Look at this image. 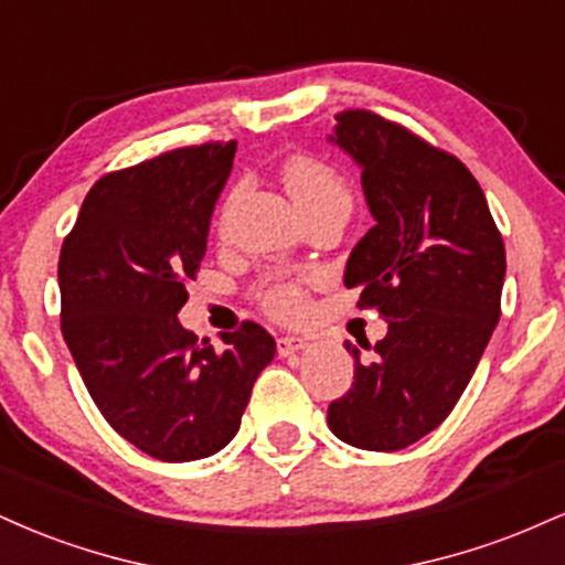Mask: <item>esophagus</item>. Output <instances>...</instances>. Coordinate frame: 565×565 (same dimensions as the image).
<instances>
[{
  "instance_id": "1",
  "label": "esophagus",
  "mask_w": 565,
  "mask_h": 565,
  "mask_svg": "<svg viewBox=\"0 0 565 565\" xmlns=\"http://www.w3.org/2000/svg\"><path fill=\"white\" fill-rule=\"evenodd\" d=\"M276 348H278V355H281V359H291V355L302 353V350L308 348V340H302V337L284 334L276 340Z\"/></svg>"
}]
</instances>
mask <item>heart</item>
<instances>
[{"label":"heart","instance_id":"b5f03b06","mask_svg":"<svg viewBox=\"0 0 565 565\" xmlns=\"http://www.w3.org/2000/svg\"><path fill=\"white\" fill-rule=\"evenodd\" d=\"M281 180L289 196L302 212L313 206L329 204V201H350L348 188L334 167L310 153H295L284 161ZM257 300L274 319L295 321L308 310V295H305V278H268L257 289Z\"/></svg>","mask_w":565,"mask_h":565}]
</instances>
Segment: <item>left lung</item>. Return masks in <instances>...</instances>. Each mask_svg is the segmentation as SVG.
<instances>
[{"label":"left lung","mask_w":565,"mask_h":565,"mask_svg":"<svg viewBox=\"0 0 565 565\" xmlns=\"http://www.w3.org/2000/svg\"><path fill=\"white\" fill-rule=\"evenodd\" d=\"M334 140L361 167L374 228L350 252L345 287L380 310L387 334L353 355L329 430L350 446L398 451L457 406L502 316L504 244L472 172L380 114H337Z\"/></svg>","instance_id":"obj_1"}]
</instances>
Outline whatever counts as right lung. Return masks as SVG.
Masks as SVG:
<instances>
[{
    "instance_id": "add662e5",
    "label": "right lung",
    "mask_w": 565,
    "mask_h": 565,
    "mask_svg": "<svg viewBox=\"0 0 565 565\" xmlns=\"http://www.w3.org/2000/svg\"><path fill=\"white\" fill-rule=\"evenodd\" d=\"M236 140L174 148L89 188L57 260L61 329L106 423L161 462L236 436L276 340L244 321L223 348L180 327Z\"/></svg>"
}]
</instances>
